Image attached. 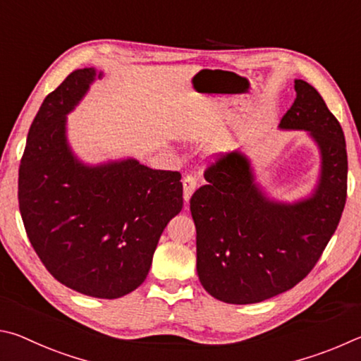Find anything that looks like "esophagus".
I'll list each match as a JSON object with an SVG mask.
<instances>
[{"instance_id": "obj_1", "label": "esophagus", "mask_w": 361, "mask_h": 361, "mask_svg": "<svg viewBox=\"0 0 361 361\" xmlns=\"http://www.w3.org/2000/svg\"><path fill=\"white\" fill-rule=\"evenodd\" d=\"M182 185H184V200H185V203H188V201H190V198H192L193 192L197 190L198 179L195 176L187 174L184 179H182Z\"/></svg>"}]
</instances>
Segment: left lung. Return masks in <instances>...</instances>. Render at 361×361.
Wrapping results in <instances>:
<instances>
[{
  "label": "left lung",
  "mask_w": 361,
  "mask_h": 361,
  "mask_svg": "<svg viewBox=\"0 0 361 361\" xmlns=\"http://www.w3.org/2000/svg\"><path fill=\"white\" fill-rule=\"evenodd\" d=\"M295 90L279 126L309 131L319 145L322 171L311 197L293 204L268 200L239 152L211 163L204 171L209 184L192 195L200 282L230 305L260 302L293 288L319 262L343 216V128L311 84L296 79Z\"/></svg>",
  "instance_id": "left-lung-1"
}]
</instances>
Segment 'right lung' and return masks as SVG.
I'll list each match as a JSON object with an SVG mask.
<instances>
[{"mask_svg":"<svg viewBox=\"0 0 361 361\" xmlns=\"http://www.w3.org/2000/svg\"><path fill=\"white\" fill-rule=\"evenodd\" d=\"M94 78L93 68L75 69L44 99L18 168V207L31 245L56 281L114 300L145 281L158 239L184 198L177 171L133 158L88 166L74 157L66 114Z\"/></svg>","mask_w":361,"mask_h":361,"instance_id":"obj_1","label":"right lung"}]
</instances>
